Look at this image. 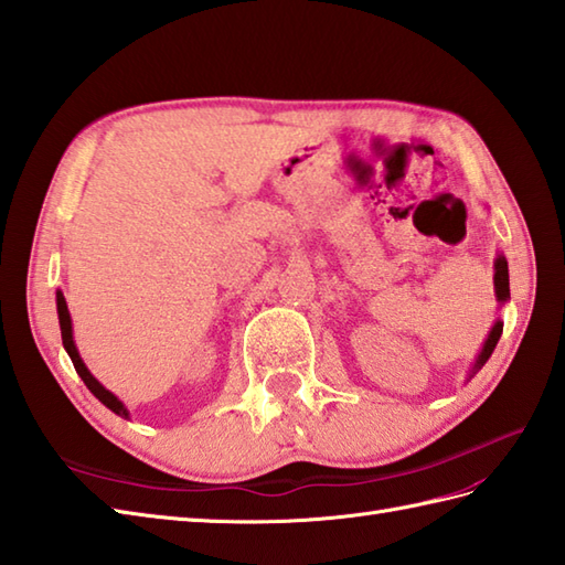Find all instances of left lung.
Segmentation results:
<instances>
[{"mask_svg": "<svg viewBox=\"0 0 565 565\" xmlns=\"http://www.w3.org/2000/svg\"><path fill=\"white\" fill-rule=\"evenodd\" d=\"M493 282H495V297H498V302H500V305L508 302V299H510V278H508V260H505V256H498V258H495ZM500 333H503V321H495L491 333H488V338H486V343H483V348H481L479 358H476L473 374L486 365L488 358H491V353H493L498 341H500Z\"/></svg>", "mask_w": 565, "mask_h": 565, "instance_id": "obj_1", "label": "left lung"}]
</instances>
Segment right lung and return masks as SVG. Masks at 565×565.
<instances>
[{
    "mask_svg": "<svg viewBox=\"0 0 565 565\" xmlns=\"http://www.w3.org/2000/svg\"><path fill=\"white\" fill-rule=\"evenodd\" d=\"M57 317H60V331H62V345H65V350H67V355L72 358V365H74V370H77V374L79 377L84 380V384L89 386V392L102 401V404L106 406V408H110L113 413H116V416H122V418H130V413H128V408L122 406V401L116 396V394H110L108 388L98 382L94 374L89 372V367L84 365V360L79 358V350H77V345H74V338H72V319H70V309H67V302H65V295H62L60 290H57Z\"/></svg>",
    "mask_w": 565,
    "mask_h": 565,
    "instance_id": "obj_1",
    "label": "right lung"
}]
</instances>
